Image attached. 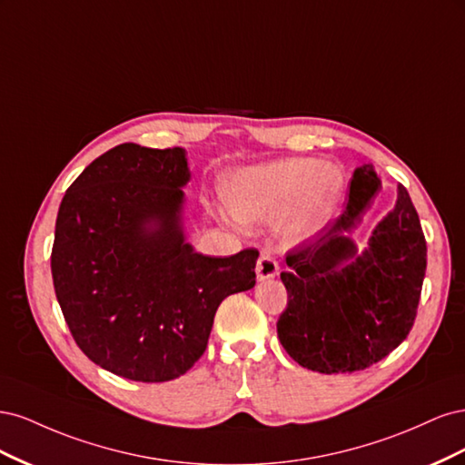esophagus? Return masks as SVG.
Here are the masks:
<instances>
[{
  "label": "esophagus",
  "mask_w": 465,
  "mask_h": 465,
  "mask_svg": "<svg viewBox=\"0 0 465 465\" xmlns=\"http://www.w3.org/2000/svg\"><path fill=\"white\" fill-rule=\"evenodd\" d=\"M279 272V265L275 262V258L272 254H267V252H262L260 258H258V263H256V273H258V279L263 281V279H270V277H275Z\"/></svg>",
  "instance_id": "34e87169"
}]
</instances>
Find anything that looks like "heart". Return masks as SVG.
Listing matches in <instances>:
<instances>
[{
    "label": "heart",
    "instance_id": "heart-1",
    "mask_svg": "<svg viewBox=\"0 0 465 465\" xmlns=\"http://www.w3.org/2000/svg\"><path fill=\"white\" fill-rule=\"evenodd\" d=\"M343 173L331 163L297 157L242 168L224 184L232 215L248 223H270L285 213V229L301 234L340 200Z\"/></svg>",
    "mask_w": 465,
    "mask_h": 465
}]
</instances>
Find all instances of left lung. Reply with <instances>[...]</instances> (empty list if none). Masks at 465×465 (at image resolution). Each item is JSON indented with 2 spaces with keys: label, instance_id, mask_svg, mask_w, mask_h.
Here are the masks:
<instances>
[{
  "label": "left lung",
  "instance_id": "1",
  "mask_svg": "<svg viewBox=\"0 0 465 465\" xmlns=\"http://www.w3.org/2000/svg\"><path fill=\"white\" fill-rule=\"evenodd\" d=\"M380 190L372 166L351 178L347 207L314 238L287 252V308L277 335L301 367L323 374L364 371L410 335L427 270V241L410 193L374 229L361 256L343 236Z\"/></svg>",
  "mask_w": 465,
  "mask_h": 465
}]
</instances>
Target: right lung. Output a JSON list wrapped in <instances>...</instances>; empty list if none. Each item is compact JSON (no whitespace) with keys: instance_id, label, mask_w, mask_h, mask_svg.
Returning <instances> with one entry per match:
<instances>
[{"instance_id":"right-lung-1","label":"right lung","mask_w":465,"mask_h":465,"mask_svg":"<svg viewBox=\"0 0 465 465\" xmlns=\"http://www.w3.org/2000/svg\"><path fill=\"white\" fill-rule=\"evenodd\" d=\"M184 149L122 143L67 188L52 246L55 297L94 364L135 382L186 374L219 304L256 285L260 252L211 258L184 242Z\"/></svg>"}]
</instances>
